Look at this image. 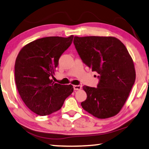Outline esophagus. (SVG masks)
Instances as JSON below:
<instances>
[{
	"instance_id": "34e87169",
	"label": "esophagus",
	"mask_w": 149,
	"mask_h": 149,
	"mask_svg": "<svg viewBox=\"0 0 149 149\" xmlns=\"http://www.w3.org/2000/svg\"><path fill=\"white\" fill-rule=\"evenodd\" d=\"M82 86L80 85H74V91H80L81 89Z\"/></svg>"
}]
</instances>
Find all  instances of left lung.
Wrapping results in <instances>:
<instances>
[{
    "label": "left lung",
    "mask_w": 149,
    "mask_h": 149,
    "mask_svg": "<svg viewBox=\"0 0 149 149\" xmlns=\"http://www.w3.org/2000/svg\"><path fill=\"white\" fill-rule=\"evenodd\" d=\"M74 44L80 58L100 76L97 88L82 87L87 98L81 106L99 119L117 115L125 104L135 83L133 61L118 38L111 36H74Z\"/></svg>",
    "instance_id": "8db88e82"
}]
</instances>
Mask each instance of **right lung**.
<instances>
[{"instance_id":"obj_1","label":"right lung","mask_w":149,"mask_h":149,"mask_svg":"<svg viewBox=\"0 0 149 149\" xmlns=\"http://www.w3.org/2000/svg\"><path fill=\"white\" fill-rule=\"evenodd\" d=\"M52 36L34 40L22 48L14 65L16 85L26 106L39 116H47L61 108L73 86L55 83L58 59L73 40Z\"/></svg>"}]
</instances>
